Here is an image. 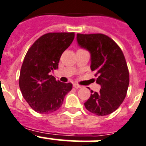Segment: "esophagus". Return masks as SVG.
<instances>
[{
  "label": "esophagus",
  "mask_w": 146,
  "mask_h": 146,
  "mask_svg": "<svg viewBox=\"0 0 146 146\" xmlns=\"http://www.w3.org/2000/svg\"><path fill=\"white\" fill-rule=\"evenodd\" d=\"M73 87H74L75 88H82V86H81V85H79V84H73Z\"/></svg>",
  "instance_id": "obj_1"
}]
</instances>
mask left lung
I'll return each mask as SVG.
<instances>
[{
	"instance_id": "8db88e82",
	"label": "left lung",
	"mask_w": 146,
	"mask_h": 146,
	"mask_svg": "<svg viewBox=\"0 0 146 146\" xmlns=\"http://www.w3.org/2000/svg\"><path fill=\"white\" fill-rule=\"evenodd\" d=\"M77 41L90 52V68L101 85L100 92L90 91L84 106L97 116L110 114L120 106L127 94L129 72L124 54L117 43L104 34L78 33Z\"/></svg>"
}]
</instances>
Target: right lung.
Returning a JSON list of instances; mask_svg holds the SVG:
<instances>
[{
    "label": "right lung",
    "mask_w": 146,
    "mask_h": 146,
    "mask_svg": "<svg viewBox=\"0 0 146 146\" xmlns=\"http://www.w3.org/2000/svg\"><path fill=\"white\" fill-rule=\"evenodd\" d=\"M74 37V33H46L33 43L24 57L19 87L27 102L39 113L57 111L73 88L71 83L56 81L50 72L58 69L62 53Z\"/></svg>",
    "instance_id": "add662e5"
}]
</instances>
